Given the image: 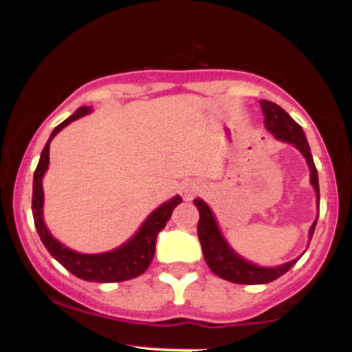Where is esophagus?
Listing matches in <instances>:
<instances>
[{
  "instance_id": "1",
  "label": "esophagus",
  "mask_w": 352,
  "mask_h": 352,
  "mask_svg": "<svg viewBox=\"0 0 352 352\" xmlns=\"http://www.w3.org/2000/svg\"><path fill=\"white\" fill-rule=\"evenodd\" d=\"M197 192H199V185H197L195 182L185 180L184 184L180 185V193L185 200H192L193 197L197 195Z\"/></svg>"
}]
</instances>
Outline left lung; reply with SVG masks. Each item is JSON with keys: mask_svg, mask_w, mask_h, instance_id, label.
Masks as SVG:
<instances>
[{"mask_svg": "<svg viewBox=\"0 0 352 352\" xmlns=\"http://www.w3.org/2000/svg\"><path fill=\"white\" fill-rule=\"evenodd\" d=\"M261 111L265 116V127L268 129L276 139L283 140V142L293 144L294 147L305 155L306 162L309 165L311 170V185L316 190L318 205H319V182H318V170L314 165L313 155H311V148L308 140H306L305 132H302L301 125L289 117L288 112H285L278 104L270 102V100H260ZM195 207L199 208L200 220L199 227H197V233H199V240L201 243V250H204V258L207 261L213 273L217 276L223 278V280L238 283V285H263V283L274 281L280 278L288 270H292L296 260L288 261V263L281 266H274V268H263L250 263V261L243 260L240 254H236L230 248V245L225 241L223 235L218 230L217 220L213 217L212 210L204 200L197 199L193 200ZM318 218L309 228V240L313 236L314 228H316Z\"/></svg>", "mask_w": 352, "mask_h": 352, "instance_id": "1", "label": "left lung"}]
</instances>
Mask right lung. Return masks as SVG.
Instances as JSON below:
<instances>
[{"mask_svg": "<svg viewBox=\"0 0 352 352\" xmlns=\"http://www.w3.org/2000/svg\"><path fill=\"white\" fill-rule=\"evenodd\" d=\"M91 112V107H79L71 117H67L64 122H60L58 127L52 131L50 140L46 142V147L43 148L41 159H39L38 167H36L34 179H33V218L36 230H38L39 238L46 246L56 260L59 261L67 272H71L74 276L80 278L86 281H96V283H116V281H125L137 278L142 274L145 270L151 265L153 254H155V240L159 232L167 225L168 218H170L173 208L182 204L180 195L173 197L159 208L153 210L147 220L144 221L142 227L135 233L127 243H124L119 248L112 250L107 253H98V254H84L72 252V250L59 243L54 236L51 235L50 230L46 228L43 220V204H44V192H43V175L47 170L50 165V144L54 139V135L59 131H63L67 124L72 120L79 119V117L86 116Z\"/></svg>", "mask_w": 352, "mask_h": 352, "instance_id": "add662e5", "label": "right lung"}]
</instances>
